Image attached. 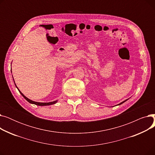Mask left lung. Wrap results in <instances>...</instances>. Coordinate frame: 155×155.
I'll return each mask as SVG.
<instances>
[{"label":"left lung","mask_w":155,"mask_h":155,"mask_svg":"<svg viewBox=\"0 0 155 155\" xmlns=\"http://www.w3.org/2000/svg\"><path fill=\"white\" fill-rule=\"evenodd\" d=\"M127 100H128V99H126V100H125V101H123V102H120V104H117V105H120V104H123V103H124V102H126V101H127Z\"/></svg>","instance_id":"obj_1"}]
</instances>
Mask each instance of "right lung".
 <instances>
[{
	"label": "right lung",
	"mask_w": 155,
	"mask_h": 155,
	"mask_svg": "<svg viewBox=\"0 0 155 155\" xmlns=\"http://www.w3.org/2000/svg\"><path fill=\"white\" fill-rule=\"evenodd\" d=\"M11 72H12V70H11ZM14 84H15V82H14ZM15 85L16 87H17V88L18 89L19 92H20V94L22 95V96L24 97V98L28 102H29V103H31V104H35V105H39V106H45V105H50L54 104H56L57 102H58V101H53V102H35V101H31V100H30L29 99H28V97H26L25 95H24L19 91V89L18 88L17 86H16L15 84Z\"/></svg>",
	"instance_id": "obj_1"
}]
</instances>
